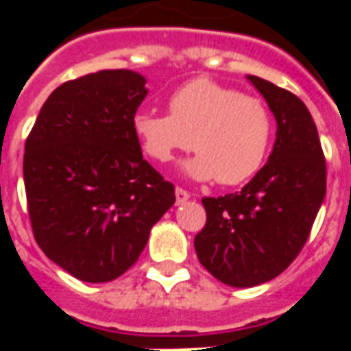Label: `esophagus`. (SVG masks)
Masks as SVG:
<instances>
[{"label":"esophagus","mask_w":351,"mask_h":351,"mask_svg":"<svg viewBox=\"0 0 351 351\" xmlns=\"http://www.w3.org/2000/svg\"><path fill=\"white\" fill-rule=\"evenodd\" d=\"M175 195H176V205H182V203H186V201L190 199V193H188L186 190H182V188H176Z\"/></svg>","instance_id":"obj_1"}]
</instances>
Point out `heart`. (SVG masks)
I'll use <instances>...</instances> for the list:
<instances>
[{
  "mask_svg": "<svg viewBox=\"0 0 351 351\" xmlns=\"http://www.w3.org/2000/svg\"><path fill=\"white\" fill-rule=\"evenodd\" d=\"M131 128L143 152L167 163L193 148L184 161L186 175L226 186L246 182L263 165L272 138V116L258 97L206 77L188 80L169 97V114L138 110Z\"/></svg>",
  "mask_w": 351,
  "mask_h": 351,
  "instance_id": "heart-1",
  "label": "heart"
}]
</instances>
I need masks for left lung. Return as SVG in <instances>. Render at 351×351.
<instances>
[{
	"label": "left lung",
	"instance_id": "obj_1",
	"mask_svg": "<svg viewBox=\"0 0 351 351\" xmlns=\"http://www.w3.org/2000/svg\"><path fill=\"white\" fill-rule=\"evenodd\" d=\"M276 120L269 161L241 191L205 197L206 223L195 237L201 265L223 284L254 287L276 278L310 235L325 197L316 123L297 95L248 75Z\"/></svg>",
	"mask_w": 351,
	"mask_h": 351
}]
</instances>
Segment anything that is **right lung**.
Returning a JSON list of instances; mask_svg holds the SVG:
<instances>
[{
  "label": "right lung",
  "instance_id": "right-lung-1",
  "mask_svg": "<svg viewBox=\"0 0 351 351\" xmlns=\"http://www.w3.org/2000/svg\"><path fill=\"white\" fill-rule=\"evenodd\" d=\"M146 79L107 69L50 93L26 141L24 186L37 244L82 282L122 276L154 223L175 205V186L143 160L131 128Z\"/></svg>",
  "mask_w": 351,
  "mask_h": 351
}]
</instances>
